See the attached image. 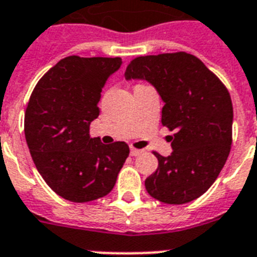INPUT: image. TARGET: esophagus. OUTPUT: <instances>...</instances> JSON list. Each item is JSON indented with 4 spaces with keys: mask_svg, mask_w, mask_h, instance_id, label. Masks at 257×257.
Wrapping results in <instances>:
<instances>
[{
    "mask_svg": "<svg viewBox=\"0 0 257 257\" xmlns=\"http://www.w3.org/2000/svg\"><path fill=\"white\" fill-rule=\"evenodd\" d=\"M130 154L133 157H137V156H139V154H142V150H138V149H134V147H131Z\"/></svg>",
    "mask_w": 257,
    "mask_h": 257,
    "instance_id": "obj_1",
    "label": "esophagus"
}]
</instances>
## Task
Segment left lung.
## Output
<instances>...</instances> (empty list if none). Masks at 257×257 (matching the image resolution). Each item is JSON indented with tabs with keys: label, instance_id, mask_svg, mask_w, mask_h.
<instances>
[{
	"label": "left lung",
	"instance_id": "1",
	"mask_svg": "<svg viewBox=\"0 0 257 257\" xmlns=\"http://www.w3.org/2000/svg\"><path fill=\"white\" fill-rule=\"evenodd\" d=\"M126 80H146L165 103L162 124L172 154L158 153V169L145 181L147 193L165 204L196 200L212 186L229 156L233 107L225 85L200 59L186 52L141 56Z\"/></svg>",
	"mask_w": 257,
	"mask_h": 257
}]
</instances>
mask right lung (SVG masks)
<instances>
[{"mask_svg": "<svg viewBox=\"0 0 257 257\" xmlns=\"http://www.w3.org/2000/svg\"><path fill=\"white\" fill-rule=\"evenodd\" d=\"M120 57L68 56L44 75L25 112V139L36 168L53 192L72 202L107 196L128 157L124 142L89 137L97 103Z\"/></svg>", "mask_w": 257, "mask_h": 257, "instance_id": "1", "label": "right lung"}]
</instances>
